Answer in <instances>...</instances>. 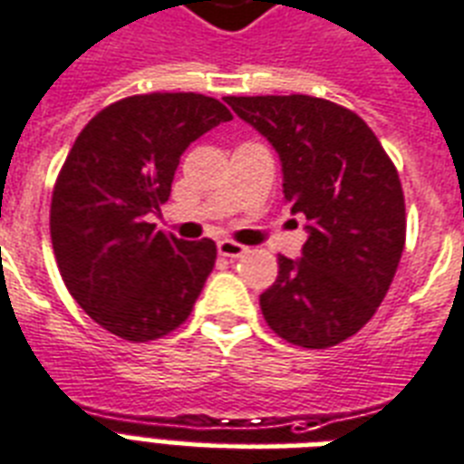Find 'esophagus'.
Wrapping results in <instances>:
<instances>
[{
	"mask_svg": "<svg viewBox=\"0 0 464 464\" xmlns=\"http://www.w3.org/2000/svg\"><path fill=\"white\" fill-rule=\"evenodd\" d=\"M244 251H246V246L232 242V239H220V242H218V254H220V256L239 258L244 254Z\"/></svg>",
	"mask_w": 464,
	"mask_h": 464,
	"instance_id": "1",
	"label": "esophagus"
}]
</instances>
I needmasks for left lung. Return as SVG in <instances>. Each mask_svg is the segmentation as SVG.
Listing matches in <instances>:
<instances>
[{"instance_id": "1", "label": "left lung", "mask_w": 464, "mask_h": 464, "mask_svg": "<svg viewBox=\"0 0 464 464\" xmlns=\"http://www.w3.org/2000/svg\"><path fill=\"white\" fill-rule=\"evenodd\" d=\"M281 157L283 196L307 218L303 256H278L258 304L303 348L336 346L368 324L400 266L407 215L400 174L361 116L314 96H227Z\"/></svg>"}]
</instances>
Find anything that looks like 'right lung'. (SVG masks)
Segmentation results:
<instances>
[{
	"mask_svg": "<svg viewBox=\"0 0 464 464\" xmlns=\"http://www.w3.org/2000/svg\"><path fill=\"white\" fill-rule=\"evenodd\" d=\"M232 121L203 94H140L96 113L74 140L50 203L57 268L106 332L145 343L183 324L215 266L213 239L183 242L147 215L171 193L186 147Z\"/></svg>",
	"mask_w": 464,
	"mask_h": 464,
	"instance_id": "1",
	"label": "right lung"
}]
</instances>
